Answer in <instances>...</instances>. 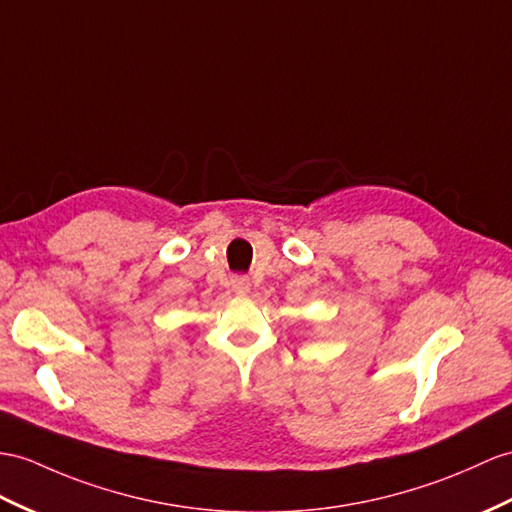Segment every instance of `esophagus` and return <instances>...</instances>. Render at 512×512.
Returning a JSON list of instances; mask_svg holds the SVG:
<instances>
[{"mask_svg":"<svg viewBox=\"0 0 512 512\" xmlns=\"http://www.w3.org/2000/svg\"><path fill=\"white\" fill-rule=\"evenodd\" d=\"M232 291H234L236 295H247V293H249V280H247V278H241V276L232 278Z\"/></svg>","mask_w":512,"mask_h":512,"instance_id":"esophagus-1","label":"esophagus"}]
</instances>
